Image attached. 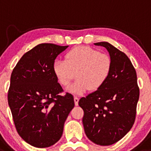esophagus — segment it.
I'll return each instance as SVG.
<instances>
[{
    "instance_id": "34e87169",
    "label": "esophagus",
    "mask_w": 151,
    "mask_h": 151,
    "mask_svg": "<svg viewBox=\"0 0 151 151\" xmlns=\"http://www.w3.org/2000/svg\"><path fill=\"white\" fill-rule=\"evenodd\" d=\"M78 101L79 98L77 97V96H75V97H74V102H75L76 106H78Z\"/></svg>"
}]
</instances>
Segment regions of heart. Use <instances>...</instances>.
Returning <instances> with one entry per match:
<instances>
[{"mask_svg":"<svg viewBox=\"0 0 151 151\" xmlns=\"http://www.w3.org/2000/svg\"><path fill=\"white\" fill-rule=\"evenodd\" d=\"M112 62L108 55L87 46H78L66 53L65 60L54 62L53 70L58 81L68 87L75 78L77 81L69 87L71 93L83 94L91 88L96 90L108 79Z\"/></svg>","mask_w":151,"mask_h":151,"instance_id":"heart-1","label":"heart"}]
</instances>
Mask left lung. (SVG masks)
<instances>
[{"label":"left lung","mask_w":151,"mask_h":151,"mask_svg":"<svg viewBox=\"0 0 151 151\" xmlns=\"http://www.w3.org/2000/svg\"><path fill=\"white\" fill-rule=\"evenodd\" d=\"M105 47L112 62L111 73L102 86L81 98L83 124L88 138L100 145L116 143L133 127L139 99L137 75L128 57L108 42L94 43Z\"/></svg>","instance_id":"1"}]
</instances>
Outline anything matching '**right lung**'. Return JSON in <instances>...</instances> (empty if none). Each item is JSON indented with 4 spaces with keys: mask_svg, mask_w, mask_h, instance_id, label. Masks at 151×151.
Wrapping results in <instances>:
<instances>
[{
    "mask_svg": "<svg viewBox=\"0 0 151 151\" xmlns=\"http://www.w3.org/2000/svg\"><path fill=\"white\" fill-rule=\"evenodd\" d=\"M68 45L41 43L25 53L11 76L8 101L15 126L26 143L47 148L60 140L73 96L63 91L53 70L55 58Z\"/></svg>",
    "mask_w": 151,
    "mask_h": 151,
    "instance_id": "1",
    "label": "right lung"
}]
</instances>
